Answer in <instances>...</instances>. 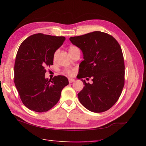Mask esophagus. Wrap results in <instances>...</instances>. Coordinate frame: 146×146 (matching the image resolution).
Listing matches in <instances>:
<instances>
[{
	"label": "esophagus",
	"instance_id": "obj_1",
	"mask_svg": "<svg viewBox=\"0 0 146 146\" xmlns=\"http://www.w3.org/2000/svg\"><path fill=\"white\" fill-rule=\"evenodd\" d=\"M74 81H75V79H71V78H69V83H72V82H74Z\"/></svg>",
	"mask_w": 146,
	"mask_h": 146
}]
</instances>
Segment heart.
<instances>
[{
	"mask_svg": "<svg viewBox=\"0 0 146 146\" xmlns=\"http://www.w3.org/2000/svg\"><path fill=\"white\" fill-rule=\"evenodd\" d=\"M79 50L77 47L75 45H70L69 47V52L70 53H72L76 51V50ZM56 54H57V52H55V53H54V55H53V57L55 58L56 56ZM65 73H66L67 74H68L69 76H73L74 74V71L73 70H70V69H66L65 70Z\"/></svg>",
	"mask_w": 146,
	"mask_h": 146,
	"instance_id": "1",
	"label": "heart"
}]
</instances>
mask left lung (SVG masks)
<instances>
[{
    "instance_id": "1",
    "label": "left lung",
    "mask_w": 146,
    "mask_h": 146,
    "mask_svg": "<svg viewBox=\"0 0 146 146\" xmlns=\"http://www.w3.org/2000/svg\"><path fill=\"white\" fill-rule=\"evenodd\" d=\"M81 49L84 59L79 65V78L91 77L77 96L80 103L92 112L107 111L120 98L125 83V65L118 41L104 32L94 31L69 38Z\"/></svg>"
}]
</instances>
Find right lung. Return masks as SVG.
<instances>
[{
	"label": "right lung",
	"instance_id": "right-lung-1",
	"mask_svg": "<svg viewBox=\"0 0 146 146\" xmlns=\"http://www.w3.org/2000/svg\"><path fill=\"white\" fill-rule=\"evenodd\" d=\"M64 36L43 33L33 35L21 44L14 64V83L25 106L36 112H45L60 100L63 88L69 84L64 76L45 79V67L53 65L55 51Z\"/></svg>",
	"mask_w": 146,
	"mask_h": 146
}]
</instances>
